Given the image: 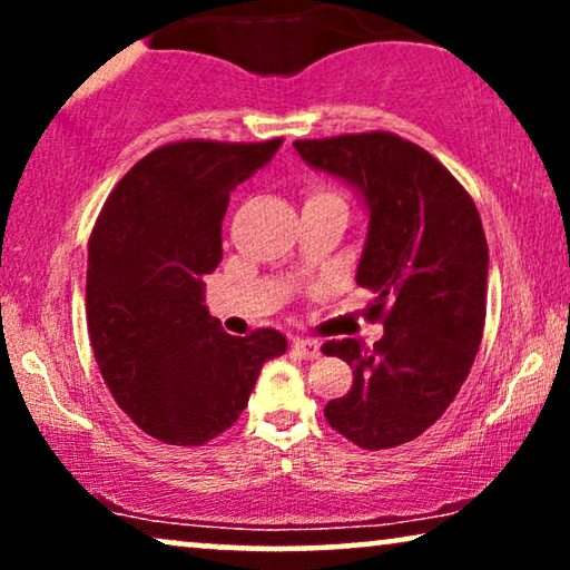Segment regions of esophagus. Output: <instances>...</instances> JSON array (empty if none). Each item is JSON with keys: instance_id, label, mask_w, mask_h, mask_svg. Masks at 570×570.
Masks as SVG:
<instances>
[{"instance_id": "1", "label": "esophagus", "mask_w": 570, "mask_h": 570, "mask_svg": "<svg viewBox=\"0 0 570 570\" xmlns=\"http://www.w3.org/2000/svg\"><path fill=\"white\" fill-rule=\"evenodd\" d=\"M293 350L303 357V361H314V357L322 355L316 340H293Z\"/></svg>"}]
</instances>
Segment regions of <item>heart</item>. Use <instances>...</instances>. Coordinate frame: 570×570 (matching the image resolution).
I'll return each instance as SVG.
<instances>
[{"label":"heart","instance_id":"obj_1","mask_svg":"<svg viewBox=\"0 0 570 570\" xmlns=\"http://www.w3.org/2000/svg\"><path fill=\"white\" fill-rule=\"evenodd\" d=\"M337 194L326 189V186H308L306 189V202H316V199H334Z\"/></svg>","mask_w":570,"mask_h":570}]
</instances>
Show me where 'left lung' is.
<instances>
[{
    "label": "left lung",
    "mask_w": 570,
    "mask_h": 570,
    "mask_svg": "<svg viewBox=\"0 0 570 570\" xmlns=\"http://www.w3.org/2000/svg\"><path fill=\"white\" fill-rule=\"evenodd\" d=\"M301 158L347 178L371 209L357 285L373 293V347L324 342L353 368V386L324 407L361 449H394L425 433L462 389L488 306V240L470 191L423 147L394 131L295 139Z\"/></svg>",
    "instance_id": "left-lung-1"
}]
</instances>
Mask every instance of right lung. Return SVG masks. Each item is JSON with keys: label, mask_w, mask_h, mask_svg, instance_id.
<instances>
[{"label": "right lung", "mask_w": 570, "mask_h": 570, "mask_svg": "<svg viewBox=\"0 0 570 570\" xmlns=\"http://www.w3.org/2000/svg\"><path fill=\"white\" fill-rule=\"evenodd\" d=\"M267 142L178 139L137 160L108 194L88 240L85 311L96 363L135 425L170 446H202L236 423L275 330L225 334L205 275L223 259L230 191L275 158Z\"/></svg>", "instance_id": "right-lung-1"}]
</instances>
